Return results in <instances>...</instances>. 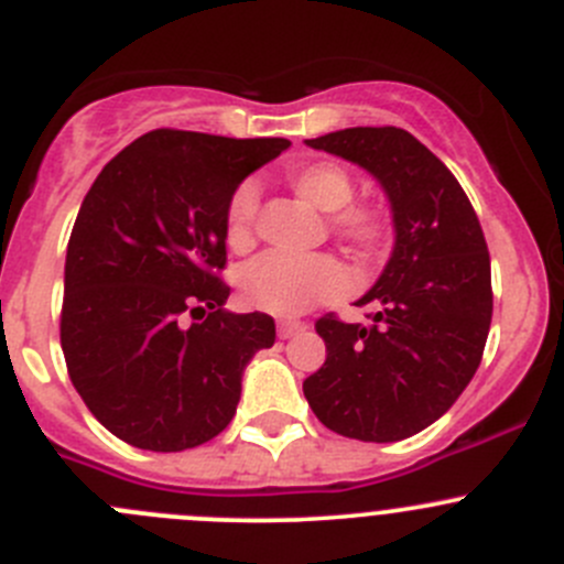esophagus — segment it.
Masks as SVG:
<instances>
[{
    "label": "esophagus",
    "mask_w": 564,
    "mask_h": 564,
    "mask_svg": "<svg viewBox=\"0 0 564 564\" xmlns=\"http://www.w3.org/2000/svg\"><path fill=\"white\" fill-rule=\"evenodd\" d=\"M305 329L303 322H289V318H283V322H278V338H294V335H300Z\"/></svg>",
    "instance_id": "1"
}]
</instances>
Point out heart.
I'll list each match as a JSON object with an SVG mask.
<instances>
[{
	"instance_id": "1",
	"label": "heart",
	"mask_w": 564,
	"mask_h": 564,
	"mask_svg": "<svg viewBox=\"0 0 564 564\" xmlns=\"http://www.w3.org/2000/svg\"><path fill=\"white\" fill-rule=\"evenodd\" d=\"M286 182L305 204L318 213H327L333 235L349 242L360 256L377 259L388 248V213L373 204H351L355 176L340 163H294L286 169ZM256 213H259V191L253 182H242L226 204V242L235 250H246L253 242ZM344 283V267L327 253H264L242 267L237 275V292L253 311L272 316H300L318 303L338 297Z\"/></svg>"
}]
</instances>
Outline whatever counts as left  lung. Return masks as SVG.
<instances>
[{"mask_svg": "<svg viewBox=\"0 0 564 564\" xmlns=\"http://www.w3.org/2000/svg\"><path fill=\"white\" fill-rule=\"evenodd\" d=\"M379 180L395 246L357 305L368 324L316 322L327 360L303 382L329 431L398 442L456 403L480 366L491 327V259L480 220L451 169L401 128H346L305 141Z\"/></svg>", "mask_w": 564, "mask_h": 564, "instance_id": "1", "label": "left lung"}]
</instances>
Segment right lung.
I'll use <instances>...</instances> for the list:
<instances>
[{
  "label": "right lung",
  "mask_w": 564,
  "mask_h": 564,
  "mask_svg": "<svg viewBox=\"0 0 564 564\" xmlns=\"http://www.w3.org/2000/svg\"><path fill=\"white\" fill-rule=\"evenodd\" d=\"M286 139L150 130L84 196L65 259L59 338L73 388L113 436L180 453L218 436L272 316L224 308L226 204Z\"/></svg>",
  "instance_id": "right-lung-1"
}]
</instances>
